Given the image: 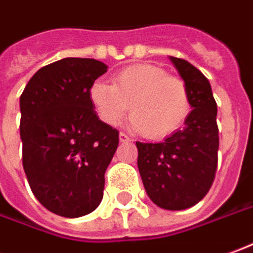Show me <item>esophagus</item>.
<instances>
[{
	"label": "esophagus",
	"instance_id": "esophagus-1",
	"mask_svg": "<svg viewBox=\"0 0 253 253\" xmlns=\"http://www.w3.org/2000/svg\"><path fill=\"white\" fill-rule=\"evenodd\" d=\"M120 142L121 143H128V142H130V137L128 135H125L124 132H120Z\"/></svg>",
	"mask_w": 253,
	"mask_h": 253
}]
</instances>
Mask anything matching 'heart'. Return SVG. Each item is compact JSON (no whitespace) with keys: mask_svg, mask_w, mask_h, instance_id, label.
<instances>
[{"mask_svg":"<svg viewBox=\"0 0 253 253\" xmlns=\"http://www.w3.org/2000/svg\"><path fill=\"white\" fill-rule=\"evenodd\" d=\"M89 100L100 121L114 126L129 110V128L146 137L163 139L183 126L190 114L189 90L182 80L153 64H137L118 71L113 85L96 81Z\"/></svg>","mask_w":253,"mask_h":253,"instance_id":"heart-1","label":"heart"}]
</instances>
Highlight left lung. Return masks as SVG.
<instances>
[{
	"label": "left lung",
	"mask_w": 253,
	"mask_h": 253,
	"mask_svg": "<svg viewBox=\"0 0 253 253\" xmlns=\"http://www.w3.org/2000/svg\"><path fill=\"white\" fill-rule=\"evenodd\" d=\"M189 90L190 111L183 129L161 143L136 142L137 168L149 198L168 211L200 203L215 179L219 149L217 106L210 81L187 60L169 56Z\"/></svg>",
	"instance_id": "obj_1"
}]
</instances>
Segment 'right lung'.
I'll use <instances>...</instances> for the list:
<instances>
[{"mask_svg":"<svg viewBox=\"0 0 253 253\" xmlns=\"http://www.w3.org/2000/svg\"><path fill=\"white\" fill-rule=\"evenodd\" d=\"M107 66L66 57L37 71L20 96L23 168L36 198L64 217L88 215L103 198L118 130L102 123L89 88Z\"/></svg>","mask_w":253,"mask_h":253,"instance_id":"obj_1","label":"right lung"}]
</instances>
